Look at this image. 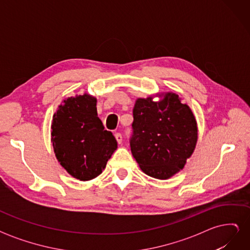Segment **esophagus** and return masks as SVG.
<instances>
[{
    "label": "esophagus",
    "instance_id": "obj_1",
    "mask_svg": "<svg viewBox=\"0 0 250 250\" xmlns=\"http://www.w3.org/2000/svg\"><path fill=\"white\" fill-rule=\"evenodd\" d=\"M115 137H116V140H117V142H118L119 144H122V141H123L122 134H121L120 132H117V133L115 134Z\"/></svg>",
    "mask_w": 250,
    "mask_h": 250
}]
</instances>
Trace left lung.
<instances>
[{"label":"left lung","mask_w":250,"mask_h":250,"mask_svg":"<svg viewBox=\"0 0 250 250\" xmlns=\"http://www.w3.org/2000/svg\"><path fill=\"white\" fill-rule=\"evenodd\" d=\"M130 148L147 175L167 179L185 167L197 143V123L177 95L167 93L154 102L138 99L133 108Z\"/></svg>","instance_id":"8db88e82"}]
</instances>
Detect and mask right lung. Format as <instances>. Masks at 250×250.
I'll use <instances>...</instances> for the list:
<instances>
[{
	"instance_id": "add662e5",
	"label": "right lung",
	"mask_w": 250,
	"mask_h": 250,
	"mask_svg": "<svg viewBox=\"0 0 250 250\" xmlns=\"http://www.w3.org/2000/svg\"><path fill=\"white\" fill-rule=\"evenodd\" d=\"M97 100L89 95L67 98L52 121V143L56 158L79 180L100 175L118 148L112 133L98 118Z\"/></svg>"
}]
</instances>
